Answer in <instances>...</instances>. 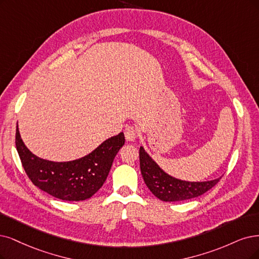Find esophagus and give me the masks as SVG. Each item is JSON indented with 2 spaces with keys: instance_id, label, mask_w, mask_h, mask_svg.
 Here are the masks:
<instances>
[{
  "instance_id": "1",
  "label": "esophagus",
  "mask_w": 259,
  "mask_h": 259,
  "mask_svg": "<svg viewBox=\"0 0 259 259\" xmlns=\"http://www.w3.org/2000/svg\"><path fill=\"white\" fill-rule=\"evenodd\" d=\"M124 137L127 141H135L138 137V131L133 126H129L124 129Z\"/></svg>"
}]
</instances>
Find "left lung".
I'll use <instances>...</instances> for the list:
<instances>
[{
  "label": "left lung",
  "mask_w": 259,
  "mask_h": 259,
  "mask_svg": "<svg viewBox=\"0 0 259 259\" xmlns=\"http://www.w3.org/2000/svg\"><path fill=\"white\" fill-rule=\"evenodd\" d=\"M140 167L143 179L151 193L163 202H180L197 197L213 188L221 179L220 177L203 183L176 179L164 173L143 147H140Z\"/></svg>",
  "instance_id": "1"
}]
</instances>
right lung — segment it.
<instances>
[{"mask_svg": "<svg viewBox=\"0 0 259 259\" xmlns=\"http://www.w3.org/2000/svg\"><path fill=\"white\" fill-rule=\"evenodd\" d=\"M123 144L124 136L120 132L81 159L53 162L33 155L21 140L18 126L16 130V147L32 183L48 194L72 202L92 197L102 187L113 160Z\"/></svg>", "mask_w": 259, "mask_h": 259, "instance_id": "1", "label": "right lung"}]
</instances>
